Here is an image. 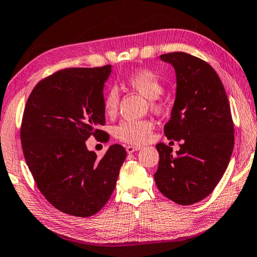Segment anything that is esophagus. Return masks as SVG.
<instances>
[{
  "label": "esophagus",
  "mask_w": 257,
  "mask_h": 257,
  "mask_svg": "<svg viewBox=\"0 0 257 257\" xmlns=\"http://www.w3.org/2000/svg\"><path fill=\"white\" fill-rule=\"evenodd\" d=\"M141 147L140 146H126V152L128 154H132L137 151H140Z\"/></svg>",
  "instance_id": "1"
}]
</instances>
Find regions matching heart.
I'll use <instances>...</instances> for the list:
<instances>
[{
  "instance_id": "1",
  "label": "heart",
  "mask_w": 257,
  "mask_h": 257,
  "mask_svg": "<svg viewBox=\"0 0 257 257\" xmlns=\"http://www.w3.org/2000/svg\"><path fill=\"white\" fill-rule=\"evenodd\" d=\"M128 87L148 98L149 106L153 111H161L164 103L159 97L163 92V84L160 77L151 69L134 70L124 78ZM119 102V94L116 88H110L103 98V110L106 116L116 115ZM154 124L148 119L123 120L113 128V136L117 140L128 145H144L151 140Z\"/></svg>"
}]
</instances>
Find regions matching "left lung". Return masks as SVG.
<instances>
[{
  "label": "left lung",
  "mask_w": 257,
  "mask_h": 257,
  "mask_svg": "<svg viewBox=\"0 0 257 257\" xmlns=\"http://www.w3.org/2000/svg\"><path fill=\"white\" fill-rule=\"evenodd\" d=\"M173 65L177 95L164 125L169 140L180 141L176 155L156 145L159 168L154 175L162 194L181 206L203 200L219 183L234 146V124L224 86L206 61L183 51L161 55Z\"/></svg>",
  "instance_id": "1"
}]
</instances>
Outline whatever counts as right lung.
Wrapping results in <instances>:
<instances>
[{"instance_id": "right-lung-1", "label": "right lung", "mask_w": 257, "mask_h": 257, "mask_svg": "<svg viewBox=\"0 0 257 257\" xmlns=\"http://www.w3.org/2000/svg\"><path fill=\"white\" fill-rule=\"evenodd\" d=\"M111 66L58 70L35 85L24 109V157L47 201L62 212L88 217L100 211L116 187L126 157L112 145L97 159L86 147L90 136L108 141L103 86Z\"/></svg>"}]
</instances>
